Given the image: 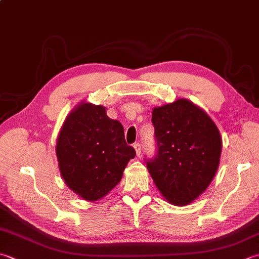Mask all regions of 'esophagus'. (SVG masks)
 I'll use <instances>...</instances> for the list:
<instances>
[{
  "instance_id": "esophagus-1",
  "label": "esophagus",
  "mask_w": 259,
  "mask_h": 259,
  "mask_svg": "<svg viewBox=\"0 0 259 259\" xmlns=\"http://www.w3.org/2000/svg\"><path fill=\"white\" fill-rule=\"evenodd\" d=\"M134 148L136 149L137 156H140V154H141V145H140L139 143H136V144L134 145Z\"/></svg>"
}]
</instances>
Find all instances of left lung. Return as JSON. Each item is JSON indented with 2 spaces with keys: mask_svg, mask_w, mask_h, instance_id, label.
Instances as JSON below:
<instances>
[{
  "mask_svg": "<svg viewBox=\"0 0 259 259\" xmlns=\"http://www.w3.org/2000/svg\"><path fill=\"white\" fill-rule=\"evenodd\" d=\"M156 155L146 165L165 199L191 203L215 175L222 141L213 121L190 101L180 99L153 110Z\"/></svg>",
  "mask_w": 259,
  "mask_h": 259,
  "instance_id": "8db88e82",
  "label": "left lung"
}]
</instances>
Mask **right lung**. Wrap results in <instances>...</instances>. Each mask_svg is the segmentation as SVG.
Here are the masks:
<instances>
[{
  "mask_svg": "<svg viewBox=\"0 0 259 259\" xmlns=\"http://www.w3.org/2000/svg\"><path fill=\"white\" fill-rule=\"evenodd\" d=\"M60 174L70 190L88 201L103 197L119 183L134 147L123 125L101 105L83 103L70 113L56 146Z\"/></svg>",
  "mask_w": 259,
  "mask_h": 259,
  "instance_id": "add662e5",
  "label": "right lung"
}]
</instances>
